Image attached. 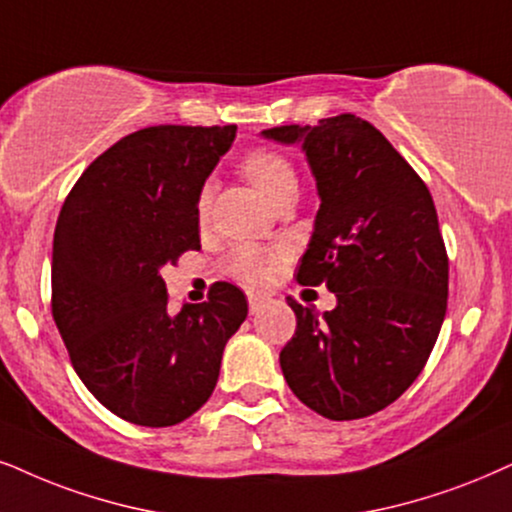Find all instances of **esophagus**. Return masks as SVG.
Returning <instances> with one entry per match:
<instances>
[{
  "label": "esophagus",
  "mask_w": 512,
  "mask_h": 512,
  "mask_svg": "<svg viewBox=\"0 0 512 512\" xmlns=\"http://www.w3.org/2000/svg\"><path fill=\"white\" fill-rule=\"evenodd\" d=\"M269 297L262 295V293H255V290H248V307H250V314H260L264 309V304H267Z\"/></svg>",
  "instance_id": "34e87169"
}]
</instances>
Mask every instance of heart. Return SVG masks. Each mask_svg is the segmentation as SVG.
<instances>
[{"instance_id":"b5f03b06","label":"heart","mask_w":512,"mask_h":512,"mask_svg":"<svg viewBox=\"0 0 512 512\" xmlns=\"http://www.w3.org/2000/svg\"><path fill=\"white\" fill-rule=\"evenodd\" d=\"M241 170L252 184L267 196L271 203H276L283 193L295 189V170L290 165V160L283 153L274 151L267 146H255L250 151L243 153L241 158ZM212 203V189L210 184H205L198 193V217L205 219L210 212ZM226 274L241 278V281L250 283H262L271 278L276 271V255L274 252L260 248L255 243H241L226 255L224 260Z\"/></svg>"}]
</instances>
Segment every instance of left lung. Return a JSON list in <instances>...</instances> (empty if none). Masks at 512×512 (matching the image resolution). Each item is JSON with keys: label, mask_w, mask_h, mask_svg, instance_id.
<instances>
[{"label": "left lung", "mask_w": 512, "mask_h": 512, "mask_svg": "<svg viewBox=\"0 0 512 512\" xmlns=\"http://www.w3.org/2000/svg\"><path fill=\"white\" fill-rule=\"evenodd\" d=\"M262 134L302 141L321 208L297 283H326L338 297L326 314L288 297L297 326L281 371L319 416L366 418L409 390L442 328L449 257L435 200L383 132L352 113Z\"/></svg>", "instance_id": "left-lung-1"}]
</instances>
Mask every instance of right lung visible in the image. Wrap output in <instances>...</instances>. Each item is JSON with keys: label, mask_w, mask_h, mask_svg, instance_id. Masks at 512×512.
<instances>
[{"label": "right lung", "mask_w": 512, "mask_h": 512, "mask_svg": "<svg viewBox=\"0 0 512 512\" xmlns=\"http://www.w3.org/2000/svg\"><path fill=\"white\" fill-rule=\"evenodd\" d=\"M234 137L236 125L139 129L103 151L63 200L51 314L87 390L134 425L193 416L248 316L241 288L226 281L170 314L160 276L200 250L198 193Z\"/></svg>", "instance_id": "right-lung-1"}]
</instances>
